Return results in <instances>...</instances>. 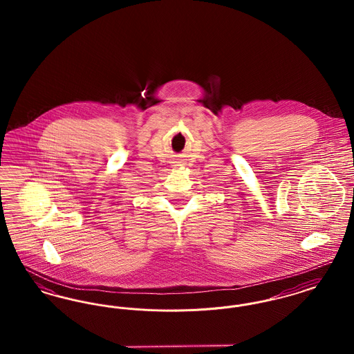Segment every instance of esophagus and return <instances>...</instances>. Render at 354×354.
<instances>
[{
	"label": "esophagus",
	"mask_w": 354,
	"mask_h": 354,
	"mask_svg": "<svg viewBox=\"0 0 354 354\" xmlns=\"http://www.w3.org/2000/svg\"><path fill=\"white\" fill-rule=\"evenodd\" d=\"M176 166H179V165H176Z\"/></svg>",
	"instance_id": "obj_1"
}]
</instances>
